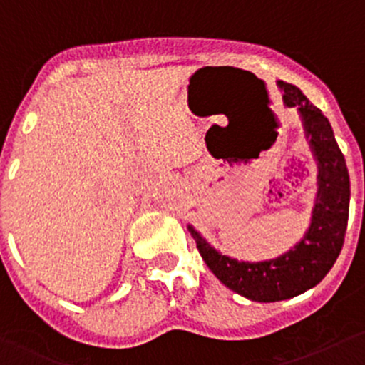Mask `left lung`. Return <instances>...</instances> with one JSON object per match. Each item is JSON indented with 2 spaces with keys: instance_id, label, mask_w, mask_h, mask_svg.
I'll use <instances>...</instances> for the list:
<instances>
[{
  "instance_id": "left-lung-1",
  "label": "left lung",
  "mask_w": 365,
  "mask_h": 365,
  "mask_svg": "<svg viewBox=\"0 0 365 365\" xmlns=\"http://www.w3.org/2000/svg\"><path fill=\"white\" fill-rule=\"evenodd\" d=\"M288 108H297L318 160V197L305 237L277 259L245 263L217 252L189 226L197 251L217 279L254 302H277L314 288L330 272L344 244L349 213V175L344 155L325 114L297 86L279 81Z\"/></svg>"
}]
</instances>
